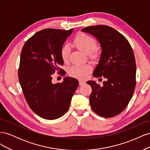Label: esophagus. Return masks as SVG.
Listing matches in <instances>:
<instances>
[{
  "mask_svg": "<svg viewBox=\"0 0 150 150\" xmlns=\"http://www.w3.org/2000/svg\"><path fill=\"white\" fill-rule=\"evenodd\" d=\"M85 84V82L84 81H81V80H79V84L80 85V86H82V85H83V84Z\"/></svg>",
  "mask_w": 150,
  "mask_h": 150,
  "instance_id": "esophagus-1",
  "label": "esophagus"
}]
</instances>
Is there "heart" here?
Masks as SVG:
<instances>
[{
  "label": "heart",
  "mask_w": 150,
  "mask_h": 150,
  "mask_svg": "<svg viewBox=\"0 0 150 150\" xmlns=\"http://www.w3.org/2000/svg\"><path fill=\"white\" fill-rule=\"evenodd\" d=\"M73 43L81 51L89 54L91 59H96L98 53L96 51L98 43L96 40L92 36L83 33L77 35ZM71 49L68 44H64L61 49V56L62 61L67 62L69 59ZM92 70V67L89 64H75L69 67L68 73L71 77L78 79H84Z\"/></svg>",
  "instance_id": "1"
}]
</instances>
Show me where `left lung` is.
Listing matches in <instances>:
<instances>
[{"instance_id": "obj_1", "label": "left lung", "mask_w": 150, "mask_h": 150, "mask_svg": "<svg viewBox=\"0 0 150 150\" xmlns=\"http://www.w3.org/2000/svg\"><path fill=\"white\" fill-rule=\"evenodd\" d=\"M81 30L93 35L101 44L100 60L93 75L106 79L103 86L94 81L87 82L92 88L91 107L99 116L114 117L125 110L135 89L137 67L132 47L125 36L111 27L93 25Z\"/></svg>"}]
</instances>
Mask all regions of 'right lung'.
<instances>
[{
  "label": "right lung",
  "instance_id": "add662e5",
  "mask_svg": "<svg viewBox=\"0 0 150 150\" xmlns=\"http://www.w3.org/2000/svg\"><path fill=\"white\" fill-rule=\"evenodd\" d=\"M72 30H40L27 40L22 49L18 78L22 92L31 110L44 119L55 120L64 115L79 84L78 80L69 77L62 83H52L56 71L66 74L59 67L64 64L61 49Z\"/></svg>",
  "mask_w": 150,
  "mask_h": 150
}]
</instances>
